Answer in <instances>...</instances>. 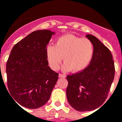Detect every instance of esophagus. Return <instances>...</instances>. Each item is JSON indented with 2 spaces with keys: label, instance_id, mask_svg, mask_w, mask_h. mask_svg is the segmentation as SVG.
Segmentation results:
<instances>
[{
  "label": "esophagus",
  "instance_id": "1",
  "mask_svg": "<svg viewBox=\"0 0 122 122\" xmlns=\"http://www.w3.org/2000/svg\"><path fill=\"white\" fill-rule=\"evenodd\" d=\"M59 77L60 78H65L66 77V75H64V74H62V73H59Z\"/></svg>",
  "mask_w": 122,
  "mask_h": 122
}]
</instances>
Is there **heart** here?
Listing matches in <instances>:
<instances>
[{
  "instance_id": "b5f03b06",
  "label": "heart",
  "mask_w": 122,
  "mask_h": 122,
  "mask_svg": "<svg viewBox=\"0 0 122 122\" xmlns=\"http://www.w3.org/2000/svg\"><path fill=\"white\" fill-rule=\"evenodd\" d=\"M93 45L88 39H81L73 35H65L57 39L55 45L47 48V60L50 67L57 70L64 59L63 70L79 72L85 70L91 62Z\"/></svg>"
}]
</instances>
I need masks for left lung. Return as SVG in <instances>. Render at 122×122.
<instances>
[{"label":"left lung","instance_id":"left-lung-1","mask_svg":"<svg viewBox=\"0 0 122 122\" xmlns=\"http://www.w3.org/2000/svg\"><path fill=\"white\" fill-rule=\"evenodd\" d=\"M86 37L93 45L90 65L81 72L67 77L66 94L69 104L77 111H91L105 101L114 79L115 66L109 49L96 37Z\"/></svg>","mask_w":122,"mask_h":122}]
</instances>
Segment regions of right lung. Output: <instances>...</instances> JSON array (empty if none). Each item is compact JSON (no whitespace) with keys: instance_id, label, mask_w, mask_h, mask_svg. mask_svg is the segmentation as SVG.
Listing matches in <instances>:
<instances>
[{"instance_id":"add662e5","label":"right lung","mask_w":122,"mask_h":122,"mask_svg":"<svg viewBox=\"0 0 122 122\" xmlns=\"http://www.w3.org/2000/svg\"><path fill=\"white\" fill-rule=\"evenodd\" d=\"M54 34L49 30L34 31L11 50L6 65L7 86L11 97L21 106L40 108L50 98L59 76L48 66L46 53Z\"/></svg>"}]
</instances>
